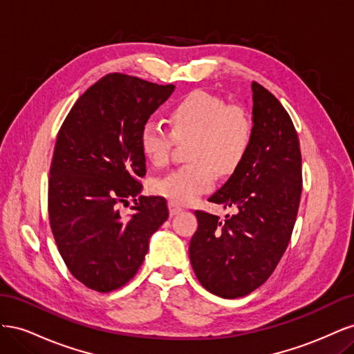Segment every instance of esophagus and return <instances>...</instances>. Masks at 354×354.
Listing matches in <instances>:
<instances>
[{
  "mask_svg": "<svg viewBox=\"0 0 354 354\" xmlns=\"http://www.w3.org/2000/svg\"><path fill=\"white\" fill-rule=\"evenodd\" d=\"M181 211H183V208L178 207L177 203L169 202V214H171V216H176V214H178V212H181Z\"/></svg>",
  "mask_w": 354,
  "mask_h": 354,
  "instance_id": "obj_1",
  "label": "esophagus"
}]
</instances>
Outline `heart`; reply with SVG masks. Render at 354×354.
<instances>
[{"label":"heart","mask_w":354,"mask_h":354,"mask_svg":"<svg viewBox=\"0 0 354 354\" xmlns=\"http://www.w3.org/2000/svg\"><path fill=\"white\" fill-rule=\"evenodd\" d=\"M171 133L155 121L143 124L140 147L156 167L165 165L174 140L190 138V164L159 178L155 189L171 202L186 205L216 185L217 170L229 174L236 169L250 151L252 122L239 106H227L216 95L195 91L176 103L168 112Z\"/></svg>","instance_id":"obj_1"}]
</instances>
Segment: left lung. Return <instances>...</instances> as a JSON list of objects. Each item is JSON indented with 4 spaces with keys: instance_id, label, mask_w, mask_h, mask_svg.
I'll return each instance as SVG.
<instances>
[{
    "instance_id": "obj_1",
    "label": "left lung",
    "mask_w": 354,
    "mask_h": 354,
    "mask_svg": "<svg viewBox=\"0 0 354 354\" xmlns=\"http://www.w3.org/2000/svg\"><path fill=\"white\" fill-rule=\"evenodd\" d=\"M252 142L209 202L234 216L195 211L189 257L201 285L223 298L248 295L269 279L291 239L301 198V152L283 106L252 82Z\"/></svg>"
}]
</instances>
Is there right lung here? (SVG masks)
I'll list each match as a JSON object with an SVG mask.
<instances>
[{
  "label": "right lung",
  "mask_w": 354,
  "mask_h": 354,
  "mask_svg": "<svg viewBox=\"0 0 354 354\" xmlns=\"http://www.w3.org/2000/svg\"><path fill=\"white\" fill-rule=\"evenodd\" d=\"M174 85L109 73L81 94L57 134L48 180V216L69 272L97 292L137 273L149 239L168 218L162 196H142L140 131ZM133 200V212L122 214Z\"/></svg>",
  "instance_id": "1"
}]
</instances>
